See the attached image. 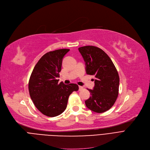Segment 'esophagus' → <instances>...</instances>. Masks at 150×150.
<instances>
[{"label": "esophagus", "instance_id": "esophagus-1", "mask_svg": "<svg viewBox=\"0 0 150 150\" xmlns=\"http://www.w3.org/2000/svg\"><path fill=\"white\" fill-rule=\"evenodd\" d=\"M83 89V87L82 86H79V91H82Z\"/></svg>", "mask_w": 150, "mask_h": 150}]
</instances>
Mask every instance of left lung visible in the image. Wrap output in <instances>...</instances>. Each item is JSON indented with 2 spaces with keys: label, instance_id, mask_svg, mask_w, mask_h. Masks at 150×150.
I'll list each match as a JSON object with an SVG mask.
<instances>
[{
  "label": "left lung",
  "instance_id": "left-lung-1",
  "mask_svg": "<svg viewBox=\"0 0 150 150\" xmlns=\"http://www.w3.org/2000/svg\"><path fill=\"white\" fill-rule=\"evenodd\" d=\"M85 61L86 74L95 76L91 96L85 104L91 111L104 112L111 108L119 95V76L108 55L98 47L88 45L78 48Z\"/></svg>",
  "mask_w": 150,
  "mask_h": 150
}]
</instances>
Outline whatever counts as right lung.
I'll list each match as a JSON object with an SVG mask.
<instances>
[{
  "mask_svg": "<svg viewBox=\"0 0 150 150\" xmlns=\"http://www.w3.org/2000/svg\"><path fill=\"white\" fill-rule=\"evenodd\" d=\"M69 49H59L44 54L31 74L29 93L35 106L42 114L56 117L65 111L69 96L78 90V86L71 83L58 84L62 58Z\"/></svg>",
  "mask_w": 150,
  "mask_h": 150,
  "instance_id": "right-lung-1",
  "label": "right lung"
}]
</instances>
